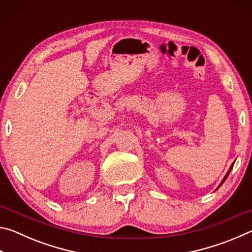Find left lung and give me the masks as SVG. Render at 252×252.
I'll list each match as a JSON object with an SVG mask.
<instances>
[{
    "label": "left lung",
    "instance_id": "8db88e82",
    "mask_svg": "<svg viewBox=\"0 0 252 252\" xmlns=\"http://www.w3.org/2000/svg\"><path fill=\"white\" fill-rule=\"evenodd\" d=\"M233 164H234V163H232V164H231V167H230V168H229V170H228V172H227V174H225V176H224V178L222 179V181H221V183H220V185H219V187H218V188H217V189H219V188H220L221 186H222V183H223V182L225 181V179H227V178H228V176H229V173H230V171H231V170H232V168H233Z\"/></svg>",
    "mask_w": 252,
    "mask_h": 252
}]
</instances>
